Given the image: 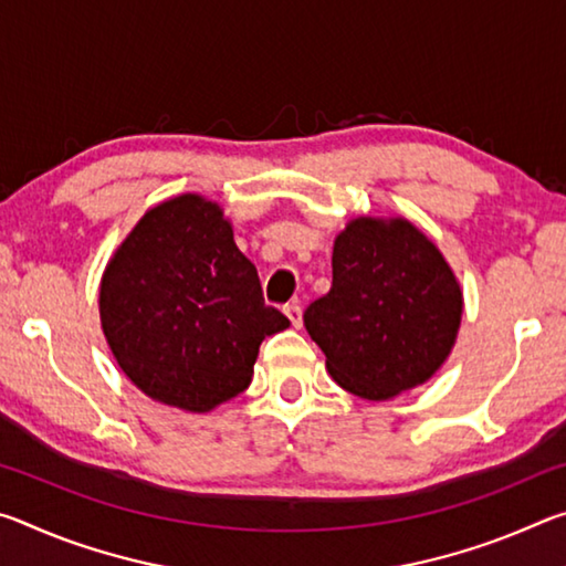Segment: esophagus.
I'll return each instance as SVG.
<instances>
[{
    "instance_id": "esophagus-1",
    "label": "esophagus",
    "mask_w": 566,
    "mask_h": 566,
    "mask_svg": "<svg viewBox=\"0 0 566 566\" xmlns=\"http://www.w3.org/2000/svg\"><path fill=\"white\" fill-rule=\"evenodd\" d=\"M284 314H286V319L292 322V327H296V329L302 327V306L300 304H286Z\"/></svg>"
}]
</instances>
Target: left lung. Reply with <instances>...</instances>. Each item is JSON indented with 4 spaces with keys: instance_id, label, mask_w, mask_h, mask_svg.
Listing matches in <instances>:
<instances>
[{
    "instance_id": "8db88e82",
    "label": "left lung",
    "mask_w": 566,
    "mask_h": 566,
    "mask_svg": "<svg viewBox=\"0 0 566 566\" xmlns=\"http://www.w3.org/2000/svg\"><path fill=\"white\" fill-rule=\"evenodd\" d=\"M464 294L439 247L405 217L361 214L334 239L332 290L304 312L329 377L387 401L434 375L452 352Z\"/></svg>"
}]
</instances>
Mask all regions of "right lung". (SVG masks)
Here are the masks:
<instances>
[{
    "label": "right lung",
    "instance_id": "right-lung-1",
    "mask_svg": "<svg viewBox=\"0 0 566 566\" xmlns=\"http://www.w3.org/2000/svg\"><path fill=\"white\" fill-rule=\"evenodd\" d=\"M99 319L132 385L191 415L242 395L262 339L290 327L264 304L224 209L195 191L147 209L114 249Z\"/></svg>",
    "mask_w": 566,
    "mask_h": 566
}]
</instances>
